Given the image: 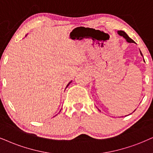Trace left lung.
<instances>
[{
    "label": "left lung",
    "instance_id": "1",
    "mask_svg": "<svg viewBox=\"0 0 153 153\" xmlns=\"http://www.w3.org/2000/svg\"><path fill=\"white\" fill-rule=\"evenodd\" d=\"M117 33H118V34H119V35L123 36V37L126 40V42H128V43H134V44H136V42L133 41L132 39H131L130 37H129V36H128V34L126 33L125 32H123V31H122V30H119V31H118V32H117ZM140 55L143 56V54H142V53H141L140 50ZM143 60H144V59H143ZM144 61H145V60H144ZM98 110H99L100 111H101L99 109H98ZM135 111H136V109H135L134 111H133V112H134ZM133 112H132V113H133ZM132 113H131V114H132ZM127 116H128V115H127ZM125 117H126V116H125Z\"/></svg>",
    "mask_w": 153,
    "mask_h": 153
}]
</instances>
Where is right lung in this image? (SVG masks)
<instances>
[{
    "label": "right lung",
    "mask_w": 153,
    "mask_h": 153,
    "mask_svg": "<svg viewBox=\"0 0 153 153\" xmlns=\"http://www.w3.org/2000/svg\"><path fill=\"white\" fill-rule=\"evenodd\" d=\"M26 36H27V35H26ZM71 82H72V80H71V82H69L68 83V85H66V88H67V87H68V85H70V83H71ZM66 88H65V89H66ZM61 110H60V111H61ZM60 111H59V112H60ZM56 115H57V114H56ZM54 117H55V116H54Z\"/></svg>",
    "instance_id": "right-lung-1"
}]
</instances>
